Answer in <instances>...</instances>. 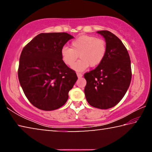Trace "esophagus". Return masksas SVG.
Listing matches in <instances>:
<instances>
[{
  "mask_svg": "<svg viewBox=\"0 0 152 152\" xmlns=\"http://www.w3.org/2000/svg\"><path fill=\"white\" fill-rule=\"evenodd\" d=\"M76 74H77V76H78V78H81V77L82 76V74L80 72H76Z\"/></svg>",
  "mask_w": 152,
  "mask_h": 152,
  "instance_id": "obj_1",
  "label": "esophagus"
}]
</instances>
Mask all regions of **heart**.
I'll list each match as a JSON object with an SVG mask.
<instances>
[{
  "mask_svg": "<svg viewBox=\"0 0 152 152\" xmlns=\"http://www.w3.org/2000/svg\"><path fill=\"white\" fill-rule=\"evenodd\" d=\"M107 45L105 40L94 35H82L71 42L70 48L64 47L61 56L64 63L72 66L78 56L80 60L74 66L76 70L82 71L90 66L94 68L104 60L107 53Z\"/></svg>",
  "mask_w": 152,
  "mask_h": 152,
  "instance_id": "b5f03b06",
  "label": "heart"
}]
</instances>
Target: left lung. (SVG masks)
Returning a JSON list of instances; mask_svg holds the SVG:
<instances>
[{
    "label": "left lung",
    "instance_id": "1",
    "mask_svg": "<svg viewBox=\"0 0 152 152\" xmlns=\"http://www.w3.org/2000/svg\"><path fill=\"white\" fill-rule=\"evenodd\" d=\"M107 42L102 62L84 74L86 99L92 107L107 109L115 107L124 96L132 80L131 60L121 41L109 31H99Z\"/></svg>",
    "mask_w": 152,
    "mask_h": 152
}]
</instances>
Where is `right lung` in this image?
Masks as SVG:
<instances>
[{"instance_id": "obj_1", "label": "right lung", "mask_w": 152, "mask_h": 152, "mask_svg": "<svg viewBox=\"0 0 152 152\" xmlns=\"http://www.w3.org/2000/svg\"><path fill=\"white\" fill-rule=\"evenodd\" d=\"M73 36L40 33L23 49L18 77L24 94L37 109H58L66 103L78 77L61 59V51Z\"/></svg>"}]
</instances>
